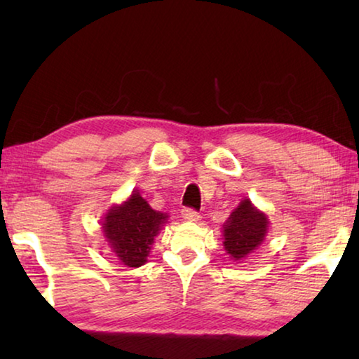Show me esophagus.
I'll use <instances>...</instances> for the list:
<instances>
[{
  "label": "esophagus",
  "mask_w": 359,
  "mask_h": 359,
  "mask_svg": "<svg viewBox=\"0 0 359 359\" xmlns=\"http://www.w3.org/2000/svg\"><path fill=\"white\" fill-rule=\"evenodd\" d=\"M182 218H184V220H187V222H198L199 214L196 210L187 208V209L182 210Z\"/></svg>",
  "instance_id": "1"
}]
</instances>
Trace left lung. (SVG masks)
<instances>
[{
	"instance_id": "left-lung-1",
	"label": "left lung",
	"mask_w": 359,
	"mask_h": 359,
	"mask_svg": "<svg viewBox=\"0 0 359 359\" xmlns=\"http://www.w3.org/2000/svg\"><path fill=\"white\" fill-rule=\"evenodd\" d=\"M267 217L244 199L223 224V245L233 259L239 261L261 245L267 233Z\"/></svg>"
}]
</instances>
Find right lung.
<instances>
[{"instance_id": "1", "label": "right lung", "mask_w": 359, "mask_h": 359, "mask_svg": "<svg viewBox=\"0 0 359 359\" xmlns=\"http://www.w3.org/2000/svg\"><path fill=\"white\" fill-rule=\"evenodd\" d=\"M166 218V214L154 210L141 194L133 191L123 204L109 209L102 229L121 263L139 267L147 261L155 236Z\"/></svg>"}]
</instances>
